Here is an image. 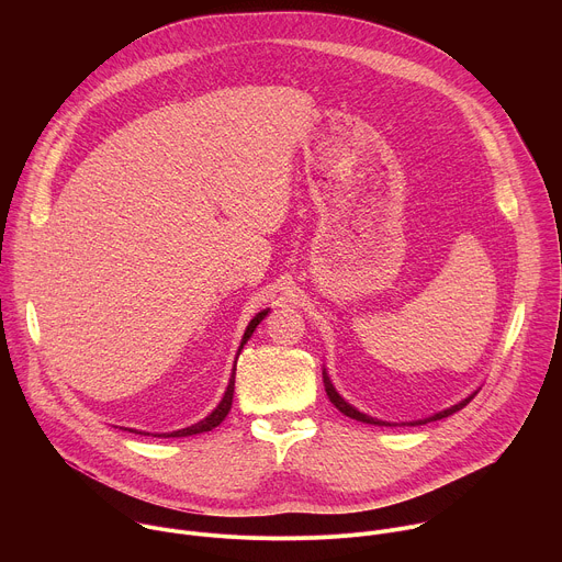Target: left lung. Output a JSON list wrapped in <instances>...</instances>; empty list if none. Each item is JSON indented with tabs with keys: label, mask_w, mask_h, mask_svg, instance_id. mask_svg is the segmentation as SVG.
<instances>
[{
	"label": "left lung",
	"mask_w": 562,
	"mask_h": 562,
	"mask_svg": "<svg viewBox=\"0 0 562 562\" xmlns=\"http://www.w3.org/2000/svg\"><path fill=\"white\" fill-rule=\"evenodd\" d=\"M323 380H325V391H327V395H329V400L331 403L336 405V409L338 412H342L345 416H349V418H353V420H358V423H367V425H378V427H393L391 423H384V420H378V418H371V416H367V414H362V412H358L356 407H351L347 400L336 391V386L331 384V378L327 375V371H323ZM477 391H473L469 397H464V400H460L458 405H453V407H449V409H442V412H438V414H434V416H429V418H423V420H414V423H407V425H412V427H416V425H427V423H434V420H442V418H447V416H451V414H456V412H460L462 407H467L471 400H473V395H475Z\"/></svg>",
	"instance_id": "left-lung-1"
}]
</instances>
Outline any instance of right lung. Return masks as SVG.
I'll list each match as a JSON object with an SVG mask.
<instances>
[{"mask_svg":"<svg viewBox=\"0 0 562 562\" xmlns=\"http://www.w3.org/2000/svg\"><path fill=\"white\" fill-rule=\"evenodd\" d=\"M267 315H269V308L260 311V313L251 319L247 331H245V336H243V342H239L237 356H239V351H243V347L247 345V340L254 336L256 327L262 323V319H265ZM233 389H235V364H233V373H231L228 386H226V391H224V397L220 400V405H217L204 420H200V423H195V425H191V427H187V429H178V431H171V434H155V436H157V438H184V436H195V434H204V431L215 429V427L226 418V414L231 412V405H233ZM128 431H133V429H128ZM135 434H137V431H135ZM139 434H142V431H139ZM144 436H146V434H144Z\"/></svg>","mask_w":562,"mask_h":562,"instance_id":"1","label":"right lung"}]
</instances>
